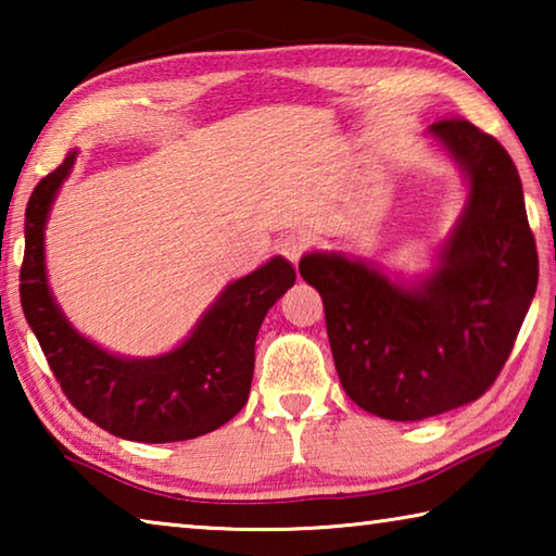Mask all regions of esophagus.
<instances>
[{
  "label": "esophagus",
  "mask_w": 556,
  "mask_h": 556,
  "mask_svg": "<svg viewBox=\"0 0 556 556\" xmlns=\"http://www.w3.org/2000/svg\"><path fill=\"white\" fill-rule=\"evenodd\" d=\"M306 248H308V240L299 232H291V235H287V238H281V242H279V252L289 262H294V265L301 260V255H304Z\"/></svg>",
  "instance_id": "1"
}]
</instances>
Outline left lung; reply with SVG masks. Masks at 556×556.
Wrapping results in <instances>:
<instances>
[{
  "instance_id": "8db88e82",
  "label": "left lung",
  "mask_w": 556,
  "mask_h": 556,
  "mask_svg": "<svg viewBox=\"0 0 556 556\" xmlns=\"http://www.w3.org/2000/svg\"><path fill=\"white\" fill-rule=\"evenodd\" d=\"M429 131L470 181L434 275L402 287L341 255L299 262L324 299L345 394L392 421L429 419L483 397L513 353L540 275L510 154L464 117L439 119Z\"/></svg>"
}]
</instances>
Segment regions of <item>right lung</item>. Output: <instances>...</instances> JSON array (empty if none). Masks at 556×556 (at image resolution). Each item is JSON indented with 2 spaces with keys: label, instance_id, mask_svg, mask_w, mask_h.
Listing matches in <instances>:
<instances>
[{
  "label": "right lung",
  "instance_id": "1",
  "mask_svg": "<svg viewBox=\"0 0 556 556\" xmlns=\"http://www.w3.org/2000/svg\"><path fill=\"white\" fill-rule=\"evenodd\" d=\"M75 154L36 184L24 220V262L18 275L22 308L68 402L110 434L166 444L208 434L238 414L250 397L255 341L275 301L296 281L285 257L223 291L184 345L162 357L125 361L78 336L46 285L43 228L55 191Z\"/></svg>",
  "mask_w": 556,
  "mask_h": 556
}]
</instances>
